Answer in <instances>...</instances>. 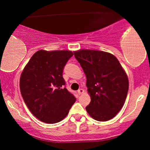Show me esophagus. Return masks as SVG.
<instances>
[{
	"mask_svg": "<svg viewBox=\"0 0 150 150\" xmlns=\"http://www.w3.org/2000/svg\"><path fill=\"white\" fill-rule=\"evenodd\" d=\"M77 92H78L79 94H83L84 92H85V91H84V89H78V91H77Z\"/></svg>",
	"mask_w": 150,
	"mask_h": 150,
	"instance_id": "obj_1",
	"label": "esophagus"
}]
</instances>
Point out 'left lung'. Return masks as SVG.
Instances as JSON below:
<instances>
[{
    "mask_svg": "<svg viewBox=\"0 0 150 150\" xmlns=\"http://www.w3.org/2000/svg\"><path fill=\"white\" fill-rule=\"evenodd\" d=\"M74 55L87 78L91 101L86 110L99 121L111 120L120 111L128 94L127 74L115 56L105 51L80 49Z\"/></svg>",
    "mask_w": 150,
    "mask_h": 150,
    "instance_id": "1",
    "label": "left lung"
}]
</instances>
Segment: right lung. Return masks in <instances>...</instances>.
Listing matches in <instances>:
<instances>
[{
  "label": "right lung",
  "mask_w": 150,
  "mask_h": 150,
  "mask_svg": "<svg viewBox=\"0 0 150 150\" xmlns=\"http://www.w3.org/2000/svg\"><path fill=\"white\" fill-rule=\"evenodd\" d=\"M73 56L71 51L41 49L25 65L20 79L21 94L31 113L44 123L64 119L76 101L65 87L63 70Z\"/></svg>",
  "instance_id": "1"
}]
</instances>
